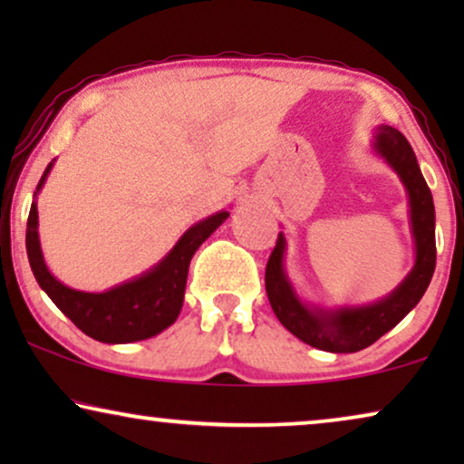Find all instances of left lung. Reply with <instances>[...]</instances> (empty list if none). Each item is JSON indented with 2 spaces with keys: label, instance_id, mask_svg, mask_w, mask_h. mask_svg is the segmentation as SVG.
<instances>
[{
  "label": "left lung",
  "instance_id": "8db88e82",
  "mask_svg": "<svg viewBox=\"0 0 464 464\" xmlns=\"http://www.w3.org/2000/svg\"><path fill=\"white\" fill-rule=\"evenodd\" d=\"M372 148L401 179L410 207V230L414 238V268L382 300L361 306H310L297 295L285 270L287 238L278 234L276 246L266 266V294L276 319L295 338L325 353H357L391 332L420 302L435 272V207L433 196L418 167L416 154L401 132L378 126Z\"/></svg>",
  "mask_w": 464,
  "mask_h": 464
}]
</instances>
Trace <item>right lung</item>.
I'll return each mask as SVG.
<instances>
[{
	"instance_id": "right-lung-1",
	"label": "right lung",
	"mask_w": 464,
	"mask_h": 464,
	"mask_svg": "<svg viewBox=\"0 0 464 464\" xmlns=\"http://www.w3.org/2000/svg\"><path fill=\"white\" fill-rule=\"evenodd\" d=\"M53 164L54 160L48 164L37 183L27 219V240H24L37 285L46 291L56 308L72 319L75 327L105 344H129V342L148 340L173 325L181 313L189 262L196 249L230 218V213L218 211L188 227L160 262L130 281L120 283L101 294L72 289L48 270L44 262L40 232H37L40 218H37L35 196L46 183Z\"/></svg>"
}]
</instances>
